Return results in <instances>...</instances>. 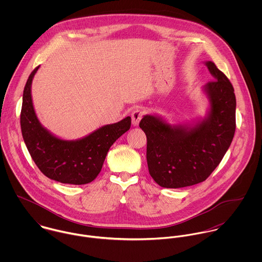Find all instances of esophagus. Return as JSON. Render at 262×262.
<instances>
[{"mask_svg": "<svg viewBox=\"0 0 262 262\" xmlns=\"http://www.w3.org/2000/svg\"><path fill=\"white\" fill-rule=\"evenodd\" d=\"M142 116H143V111H142L141 109H137V110H135L134 112L131 114L132 124H133L134 126H137V125L139 124V122H140V120H141Z\"/></svg>", "mask_w": 262, "mask_h": 262, "instance_id": "34e87169", "label": "esophagus"}]
</instances>
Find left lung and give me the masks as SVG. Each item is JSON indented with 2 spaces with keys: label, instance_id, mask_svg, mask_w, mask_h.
<instances>
[{
  "label": "left lung",
  "instance_id": "1",
  "mask_svg": "<svg viewBox=\"0 0 262 262\" xmlns=\"http://www.w3.org/2000/svg\"><path fill=\"white\" fill-rule=\"evenodd\" d=\"M213 81L203 86L209 108L204 118L170 124L147 114L139 126L147 137L150 176L160 187L179 188L202 183L224 157L234 137L236 98L227 76L214 62H204Z\"/></svg>",
  "mask_w": 262,
  "mask_h": 262
}]
</instances>
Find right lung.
<instances>
[{
  "label": "right lung",
  "instance_id": "1",
  "mask_svg": "<svg viewBox=\"0 0 262 262\" xmlns=\"http://www.w3.org/2000/svg\"><path fill=\"white\" fill-rule=\"evenodd\" d=\"M37 67L29 75L23 92L21 130L24 142L41 172L48 179L70 185H85L100 173L113 143L130 129L131 118L100 127L89 135L61 139L47 130L35 112L31 86Z\"/></svg>",
  "mask_w": 262,
  "mask_h": 262
}]
</instances>
